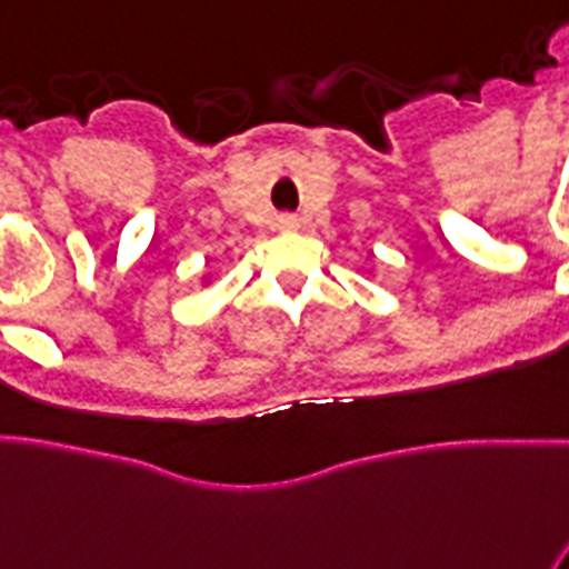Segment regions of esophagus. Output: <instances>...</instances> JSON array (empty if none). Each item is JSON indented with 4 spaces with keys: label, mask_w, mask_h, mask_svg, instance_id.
Here are the masks:
<instances>
[{
    "label": "esophagus",
    "mask_w": 569,
    "mask_h": 569,
    "mask_svg": "<svg viewBox=\"0 0 569 569\" xmlns=\"http://www.w3.org/2000/svg\"><path fill=\"white\" fill-rule=\"evenodd\" d=\"M276 228H279V231H293V228H297V219H293V216H279V219H276Z\"/></svg>",
    "instance_id": "esophagus-1"
}]
</instances>
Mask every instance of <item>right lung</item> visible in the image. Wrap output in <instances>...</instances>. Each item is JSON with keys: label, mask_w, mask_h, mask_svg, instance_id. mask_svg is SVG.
<instances>
[{"label": "right lung", "mask_w": 569, "mask_h": 569, "mask_svg": "<svg viewBox=\"0 0 569 569\" xmlns=\"http://www.w3.org/2000/svg\"><path fill=\"white\" fill-rule=\"evenodd\" d=\"M207 281H210V276H201V284H207Z\"/></svg>", "instance_id": "obj_1"}]
</instances>
